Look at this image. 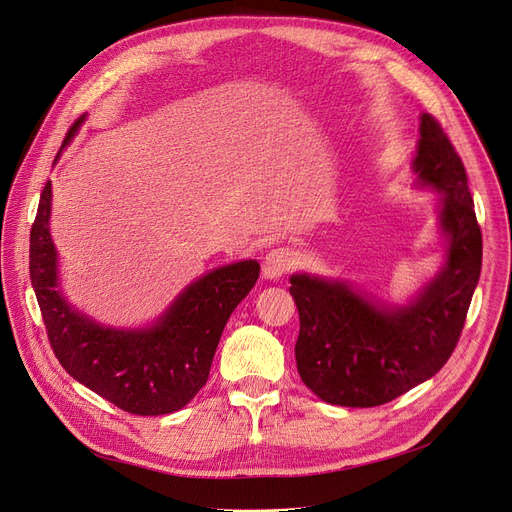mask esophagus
Masks as SVG:
<instances>
[{"label": "esophagus", "instance_id": "34e87169", "mask_svg": "<svg viewBox=\"0 0 512 512\" xmlns=\"http://www.w3.org/2000/svg\"><path fill=\"white\" fill-rule=\"evenodd\" d=\"M295 257L288 249H272L268 255L263 257L261 263V274L263 278L268 280H278L280 276H284L288 270L293 268Z\"/></svg>", "mask_w": 512, "mask_h": 512}]
</instances>
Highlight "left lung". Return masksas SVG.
I'll return each instance as SVG.
<instances>
[{
  "mask_svg": "<svg viewBox=\"0 0 512 512\" xmlns=\"http://www.w3.org/2000/svg\"><path fill=\"white\" fill-rule=\"evenodd\" d=\"M412 173L439 192L443 263L406 303L372 297L341 278L293 274L301 381L326 404L372 408L429 381L460 339L481 274V230L466 171L441 125L420 115Z\"/></svg>",
  "mask_w": 512,
  "mask_h": 512,
  "instance_id": "obj_1",
  "label": "left lung"
}]
</instances>
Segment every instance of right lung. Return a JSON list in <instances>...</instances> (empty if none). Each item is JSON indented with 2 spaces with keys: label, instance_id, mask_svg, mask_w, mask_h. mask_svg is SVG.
Instances as JSON below:
<instances>
[{
  "label": "right lung",
  "instance_id": "right-lung-1",
  "mask_svg": "<svg viewBox=\"0 0 512 512\" xmlns=\"http://www.w3.org/2000/svg\"><path fill=\"white\" fill-rule=\"evenodd\" d=\"M83 121L85 115L66 133L62 148L71 144ZM50 213L52 182L41 192L31 228L29 272L62 368L129 414L161 416L182 410L207 383L221 332L255 286L259 263L244 259L203 274L148 326H106L81 314L62 293Z\"/></svg>",
  "mask_w": 512,
  "mask_h": 512
}]
</instances>
